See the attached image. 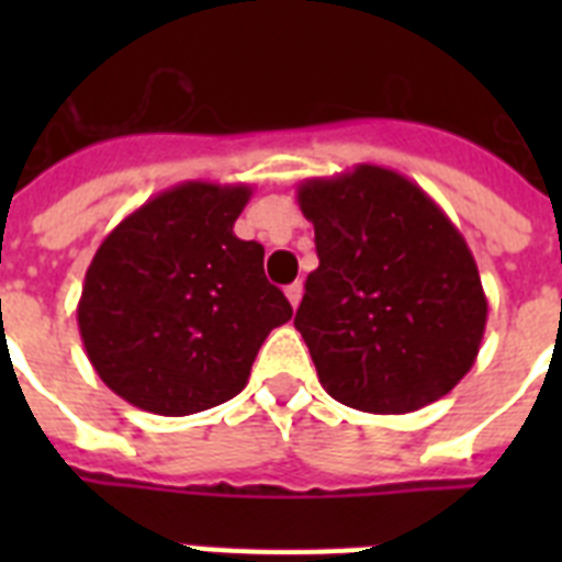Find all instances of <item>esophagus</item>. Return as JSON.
Instances as JSON below:
<instances>
[{
    "instance_id": "obj_1",
    "label": "esophagus",
    "mask_w": 562,
    "mask_h": 562,
    "mask_svg": "<svg viewBox=\"0 0 562 562\" xmlns=\"http://www.w3.org/2000/svg\"><path fill=\"white\" fill-rule=\"evenodd\" d=\"M285 297H289L291 306L297 308L300 300H303V285H300V282H291L289 289H285Z\"/></svg>"
}]
</instances>
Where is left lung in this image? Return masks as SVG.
Here are the masks:
<instances>
[{"label": "left lung", "instance_id": "1", "mask_svg": "<svg viewBox=\"0 0 562 562\" xmlns=\"http://www.w3.org/2000/svg\"><path fill=\"white\" fill-rule=\"evenodd\" d=\"M317 265L294 326L333 400L408 414L440 400L479 356L487 297L479 265L417 183L361 162L297 189Z\"/></svg>", "mask_w": 562, "mask_h": 562}]
</instances>
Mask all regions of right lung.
<instances>
[{"mask_svg":"<svg viewBox=\"0 0 562 562\" xmlns=\"http://www.w3.org/2000/svg\"><path fill=\"white\" fill-rule=\"evenodd\" d=\"M254 189L189 180L113 227L78 300L83 350L136 408L187 417L233 400L291 303L233 224Z\"/></svg>","mask_w":562,"mask_h":562,"instance_id":"1","label":"right lung"}]
</instances>
